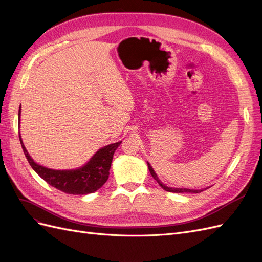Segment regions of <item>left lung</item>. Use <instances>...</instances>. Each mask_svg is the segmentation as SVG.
<instances>
[{"mask_svg":"<svg viewBox=\"0 0 262 262\" xmlns=\"http://www.w3.org/2000/svg\"><path fill=\"white\" fill-rule=\"evenodd\" d=\"M147 167H149V170H150V172H151V174H152V177H153V179L154 180H156L157 181V183L161 185L165 190H167V191H170V192H194V194H198V192H200V191H202V190H196V189H188V188H172V187H168V186H166L165 184H163L161 181H159V179L157 178V176H156V173L154 172V170H153V168L151 167V165L147 163Z\"/></svg>","mask_w":262,"mask_h":262,"instance_id":"left-lung-1","label":"left lung"}]
</instances>
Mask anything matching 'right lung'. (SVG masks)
<instances>
[{
	"label": "right lung",
	"mask_w": 262,
	"mask_h": 262,
	"mask_svg": "<svg viewBox=\"0 0 262 262\" xmlns=\"http://www.w3.org/2000/svg\"><path fill=\"white\" fill-rule=\"evenodd\" d=\"M18 117L20 123V108ZM19 139L22 150H24L28 162L34 169V171L51 186L63 192H66V194L73 195L91 194V192L96 191L106 183L109 178V170L111 167L113 154H115L118 146L122 142L120 141L101 147L82 168L76 170H52L34 163L28 151L26 150L24 142L21 140L20 134Z\"/></svg>",
	"instance_id": "1"
}]
</instances>
